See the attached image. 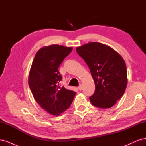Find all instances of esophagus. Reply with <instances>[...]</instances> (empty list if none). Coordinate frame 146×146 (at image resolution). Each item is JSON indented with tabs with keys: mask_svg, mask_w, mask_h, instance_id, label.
<instances>
[{
	"mask_svg": "<svg viewBox=\"0 0 146 146\" xmlns=\"http://www.w3.org/2000/svg\"><path fill=\"white\" fill-rule=\"evenodd\" d=\"M78 89H79V90H80V91H82L83 90V85H82V84H80V86H78Z\"/></svg>",
	"mask_w": 146,
	"mask_h": 146,
	"instance_id": "1",
	"label": "esophagus"
}]
</instances>
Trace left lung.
<instances>
[{"instance_id":"8db88e82","label":"left lung","mask_w":146,"mask_h":146,"mask_svg":"<svg viewBox=\"0 0 146 146\" xmlns=\"http://www.w3.org/2000/svg\"><path fill=\"white\" fill-rule=\"evenodd\" d=\"M77 54L90 68L95 91L90 97L95 107L109 108L116 104L125 91L127 68L122 57L113 48L92 42L76 48Z\"/></svg>"}]
</instances>
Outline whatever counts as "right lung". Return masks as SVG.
<instances>
[{"label":"right lung","mask_w":146,"mask_h":146,"mask_svg":"<svg viewBox=\"0 0 146 146\" xmlns=\"http://www.w3.org/2000/svg\"><path fill=\"white\" fill-rule=\"evenodd\" d=\"M72 47L53 44L41 48L30 70L29 85L33 98L46 111L58 116L72 102L76 92L60 85L58 68L72 50Z\"/></svg>","instance_id":"add662e5"}]
</instances>
